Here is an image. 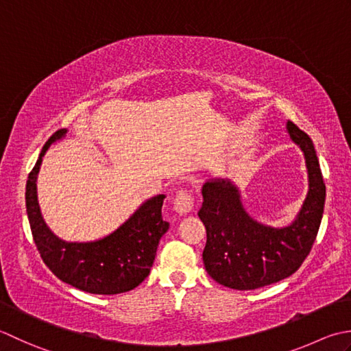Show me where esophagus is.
<instances>
[{"instance_id": "obj_1", "label": "esophagus", "mask_w": 351, "mask_h": 351, "mask_svg": "<svg viewBox=\"0 0 351 351\" xmlns=\"http://www.w3.org/2000/svg\"><path fill=\"white\" fill-rule=\"evenodd\" d=\"M174 207L180 215H186L192 209H194V195L191 191H182L178 192L174 198Z\"/></svg>"}]
</instances>
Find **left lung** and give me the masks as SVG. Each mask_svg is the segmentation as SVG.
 I'll return each mask as SVG.
<instances>
[{"label": "left lung", "instance_id": "1", "mask_svg": "<svg viewBox=\"0 0 351 351\" xmlns=\"http://www.w3.org/2000/svg\"><path fill=\"white\" fill-rule=\"evenodd\" d=\"M286 127L303 149L309 173V192L291 226L273 228L256 223L230 182L203 186V206L198 210L207 233L203 262L207 274L227 288L248 291L283 280L302 267L317 239L326 202L323 174L309 136L292 121Z\"/></svg>", "mask_w": 351, "mask_h": 351}]
</instances>
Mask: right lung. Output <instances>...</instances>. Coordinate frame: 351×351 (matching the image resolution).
Masks as SVG:
<instances>
[{"instance_id": "1", "label": "right lung", "mask_w": 351, "mask_h": 351, "mask_svg": "<svg viewBox=\"0 0 351 351\" xmlns=\"http://www.w3.org/2000/svg\"><path fill=\"white\" fill-rule=\"evenodd\" d=\"M65 134L66 128H60L45 142L38 162L28 174L25 206L34 244L51 273L77 289L101 295L130 291L149 274L157 245L169 227V223L162 218L165 195L148 199L130 219L104 239L95 242L59 239L42 219L36 195V178L49 145Z\"/></svg>"}]
</instances>
